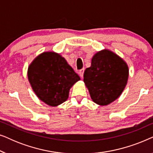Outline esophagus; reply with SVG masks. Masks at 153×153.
<instances>
[{"label":"esophagus","instance_id":"1","mask_svg":"<svg viewBox=\"0 0 153 153\" xmlns=\"http://www.w3.org/2000/svg\"><path fill=\"white\" fill-rule=\"evenodd\" d=\"M83 72H84V68L81 69V70H79V75H80V76L81 77V78H83Z\"/></svg>","mask_w":153,"mask_h":153}]
</instances>
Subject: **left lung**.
Returning a JSON list of instances; mask_svg holds the SVG:
<instances>
[{
  "label": "left lung",
  "mask_w": 153,
  "mask_h": 153,
  "mask_svg": "<svg viewBox=\"0 0 153 153\" xmlns=\"http://www.w3.org/2000/svg\"><path fill=\"white\" fill-rule=\"evenodd\" d=\"M128 76V67L124 60L105 49L94 55L91 66L85 69L83 74V81L93 101L104 106L121 95Z\"/></svg>",
  "instance_id": "left-lung-1"
}]
</instances>
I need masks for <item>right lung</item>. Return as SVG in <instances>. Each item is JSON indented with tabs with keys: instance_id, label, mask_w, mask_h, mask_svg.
<instances>
[{
	"instance_id": "right-lung-1",
	"label": "right lung",
	"mask_w": 153,
	"mask_h": 153,
	"mask_svg": "<svg viewBox=\"0 0 153 153\" xmlns=\"http://www.w3.org/2000/svg\"><path fill=\"white\" fill-rule=\"evenodd\" d=\"M28 77L37 97L51 106L65 102L70 88L80 80L65 59L53 52L37 56L29 66Z\"/></svg>"
}]
</instances>
